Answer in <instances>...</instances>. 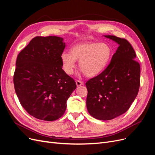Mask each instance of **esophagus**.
<instances>
[{"mask_svg": "<svg viewBox=\"0 0 155 155\" xmlns=\"http://www.w3.org/2000/svg\"><path fill=\"white\" fill-rule=\"evenodd\" d=\"M76 83L77 87H79V86H81V85H83V82H82V81H79V80H76Z\"/></svg>", "mask_w": 155, "mask_h": 155, "instance_id": "34e87169", "label": "esophagus"}]
</instances>
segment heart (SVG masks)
Returning a JSON list of instances; mask_svg holds the SVG:
<instances>
[{
    "label": "heart",
    "instance_id": "obj_1",
    "mask_svg": "<svg viewBox=\"0 0 155 155\" xmlns=\"http://www.w3.org/2000/svg\"><path fill=\"white\" fill-rule=\"evenodd\" d=\"M112 56L110 46L105 43H87L74 46L70 53L63 52L61 55L62 66L68 75H72L79 67L87 77H94L106 68Z\"/></svg>",
    "mask_w": 155,
    "mask_h": 155
}]
</instances>
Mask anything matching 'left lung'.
Listing matches in <instances>:
<instances>
[{
	"mask_svg": "<svg viewBox=\"0 0 155 155\" xmlns=\"http://www.w3.org/2000/svg\"><path fill=\"white\" fill-rule=\"evenodd\" d=\"M119 45L110 64L86 83L87 108L94 118L110 120L127 111L140 85V67L132 46L125 39L104 35Z\"/></svg>",
	"mask_w": 155,
	"mask_h": 155,
	"instance_id": "left-lung-1",
	"label": "left lung"
}]
</instances>
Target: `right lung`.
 Returning <instances> with one entry per match:
<instances>
[{"mask_svg": "<svg viewBox=\"0 0 155 155\" xmlns=\"http://www.w3.org/2000/svg\"><path fill=\"white\" fill-rule=\"evenodd\" d=\"M62 37H35L18 54L13 83L21 105L28 113L45 121L61 117L67 101L76 88L62 69Z\"/></svg>", "mask_w": 155, "mask_h": 155, "instance_id": "add662e5", "label": "right lung"}]
</instances>
